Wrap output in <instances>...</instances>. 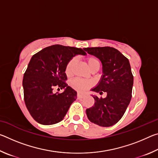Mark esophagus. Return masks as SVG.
I'll use <instances>...</instances> for the list:
<instances>
[{"instance_id":"obj_1","label":"esophagus","mask_w":158,"mask_h":158,"mask_svg":"<svg viewBox=\"0 0 158 158\" xmlns=\"http://www.w3.org/2000/svg\"><path fill=\"white\" fill-rule=\"evenodd\" d=\"M85 97V95L84 94H82V93H77V98H84Z\"/></svg>"}]
</instances>
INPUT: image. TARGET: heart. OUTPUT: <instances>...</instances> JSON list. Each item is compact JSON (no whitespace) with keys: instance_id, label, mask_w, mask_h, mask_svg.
<instances>
[{"instance_id":"b5f03b06","label":"heart","mask_w":158,"mask_h":158,"mask_svg":"<svg viewBox=\"0 0 158 158\" xmlns=\"http://www.w3.org/2000/svg\"><path fill=\"white\" fill-rule=\"evenodd\" d=\"M75 58H72V59L68 63V64H67V65L65 67V74L68 77H70L72 74H73V68L74 65H75ZM86 63L90 69H92L95 68H99V67H100V63H99L97 58H95V57L88 58L86 60ZM91 81H85V80L82 79H76L71 81L72 87L80 92L85 91V90L89 89V88L91 86Z\"/></svg>"}]
</instances>
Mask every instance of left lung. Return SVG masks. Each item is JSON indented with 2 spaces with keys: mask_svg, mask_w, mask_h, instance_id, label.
Listing matches in <instances>:
<instances>
[{
  "mask_svg": "<svg viewBox=\"0 0 158 158\" xmlns=\"http://www.w3.org/2000/svg\"><path fill=\"white\" fill-rule=\"evenodd\" d=\"M95 56L102 65V75L91 91L106 93L105 98L93 95L94 106L86 109L90 122L102 127H110L120 121L132 98L133 75L129 60L113 47L84 49Z\"/></svg>",
  "mask_w": 158,
  "mask_h": 158,
  "instance_id": "1",
  "label": "left lung"
}]
</instances>
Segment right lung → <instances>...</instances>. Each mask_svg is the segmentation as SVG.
<instances>
[{
	"instance_id": "add662e5",
	"label": "right lung",
	"mask_w": 158,
	"mask_h": 158,
	"mask_svg": "<svg viewBox=\"0 0 158 158\" xmlns=\"http://www.w3.org/2000/svg\"><path fill=\"white\" fill-rule=\"evenodd\" d=\"M76 55H86L82 49L55 44L40 51L32 56L23 75L24 101L35 121L42 125L56 124L62 121L77 91L66 84L67 64ZM55 87L63 89L53 94Z\"/></svg>"
}]
</instances>
